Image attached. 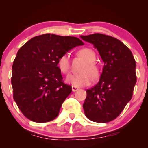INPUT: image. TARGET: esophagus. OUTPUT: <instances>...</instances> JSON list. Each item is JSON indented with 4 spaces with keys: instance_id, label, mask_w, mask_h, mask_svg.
<instances>
[{
    "instance_id": "1",
    "label": "esophagus",
    "mask_w": 148,
    "mask_h": 148,
    "mask_svg": "<svg viewBox=\"0 0 148 148\" xmlns=\"http://www.w3.org/2000/svg\"><path fill=\"white\" fill-rule=\"evenodd\" d=\"M72 92H76V90H79V88L75 87V86H72Z\"/></svg>"
}]
</instances>
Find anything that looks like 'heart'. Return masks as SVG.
I'll return each mask as SVG.
<instances>
[{
	"label": "heart",
	"instance_id": "1",
	"mask_svg": "<svg viewBox=\"0 0 148 148\" xmlns=\"http://www.w3.org/2000/svg\"><path fill=\"white\" fill-rule=\"evenodd\" d=\"M78 55L82 57L86 63L82 69L83 72L79 74H70L67 77V82L75 87H83L88 86L92 82L93 76H98L99 74V67L95 61L96 55L94 51L89 48H83L78 51ZM58 66L64 74H67L70 69V59L68 53H63L58 59ZM91 72L90 73L89 72ZM93 74L92 75L91 74Z\"/></svg>",
	"mask_w": 148,
	"mask_h": 148
}]
</instances>
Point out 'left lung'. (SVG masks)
Masks as SVG:
<instances>
[{
  "label": "left lung",
  "mask_w": 148,
  "mask_h": 148,
  "mask_svg": "<svg viewBox=\"0 0 148 148\" xmlns=\"http://www.w3.org/2000/svg\"><path fill=\"white\" fill-rule=\"evenodd\" d=\"M81 38L94 45L104 62L99 81L86 90L85 115L93 122L108 123L132 99L136 83V61L130 49L115 37L95 33Z\"/></svg>",
  "instance_id": "1"
}]
</instances>
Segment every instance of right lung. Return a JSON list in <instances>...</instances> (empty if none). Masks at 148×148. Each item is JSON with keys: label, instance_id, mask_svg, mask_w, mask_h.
<instances>
[{"label": "right lung", "instance_id": "1", "mask_svg": "<svg viewBox=\"0 0 148 148\" xmlns=\"http://www.w3.org/2000/svg\"><path fill=\"white\" fill-rule=\"evenodd\" d=\"M84 42L75 37L44 34L30 39L18 51L12 65L13 98L23 115L47 123L59 114L72 92L58 67L62 54Z\"/></svg>", "mask_w": 148, "mask_h": 148}]
</instances>
